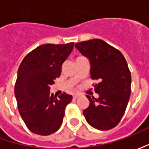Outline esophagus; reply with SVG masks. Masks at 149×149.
Instances as JSON below:
<instances>
[{
	"instance_id": "esophagus-1",
	"label": "esophagus",
	"mask_w": 149,
	"mask_h": 149,
	"mask_svg": "<svg viewBox=\"0 0 149 149\" xmlns=\"http://www.w3.org/2000/svg\"><path fill=\"white\" fill-rule=\"evenodd\" d=\"M79 97V95H77V94H76V95H73V98H74V100H76V99H78Z\"/></svg>"
}]
</instances>
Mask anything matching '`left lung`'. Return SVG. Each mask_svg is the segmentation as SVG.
<instances>
[{"label":"left lung","mask_w":149,"mask_h":149,"mask_svg":"<svg viewBox=\"0 0 149 149\" xmlns=\"http://www.w3.org/2000/svg\"><path fill=\"white\" fill-rule=\"evenodd\" d=\"M81 54L90 60V75L97 79L95 91L98 99L87 95L89 106L83 112L95 129L109 130L120 122L131 93V74L123 54L100 39L75 44Z\"/></svg>","instance_id":"8db88e82"}]
</instances>
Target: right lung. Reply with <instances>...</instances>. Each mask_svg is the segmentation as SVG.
<instances>
[{
  "label": "right lung",
  "mask_w": 149,
  "mask_h": 149,
  "mask_svg": "<svg viewBox=\"0 0 149 149\" xmlns=\"http://www.w3.org/2000/svg\"><path fill=\"white\" fill-rule=\"evenodd\" d=\"M74 44H46L33 49L20 63L15 95L26 127L39 135L54 134L62 124L65 109L72 100L65 92L54 96L50 86L60 77L65 60Z\"/></svg>",
  "instance_id": "right-lung-1"
}]
</instances>
